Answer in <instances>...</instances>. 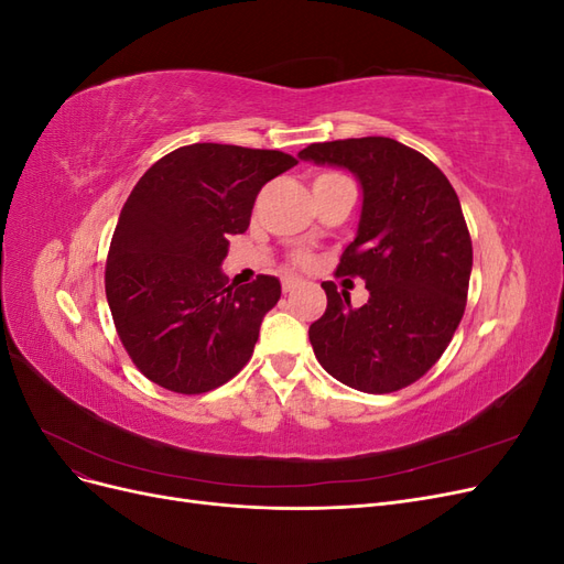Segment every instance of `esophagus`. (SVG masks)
I'll return each instance as SVG.
<instances>
[{"label":"esophagus","mask_w":564,"mask_h":564,"mask_svg":"<svg viewBox=\"0 0 564 564\" xmlns=\"http://www.w3.org/2000/svg\"><path fill=\"white\" fill-rule=\"evenodd\" d=\"M299 286H301V280H296V278H284L282 280V292L284 294H294Z\"/></svg>","instance_id":"esophagus-1"}]
</instances>
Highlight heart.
Wrapping results in <instances>:
<instances>
[{
  "instance_id": "heart-1",
  "label": "heart",
  "mask_w": 564,
  "mask_h": 564,
  "mask_svg": "<svg viewBox=\"0 0 564 564\" xmlns=\"http://www.w3.org/2000/svg\"><path fill=\"white\" fill-rule=\"evenodd\" d=\"M329 178H338V174L324 172V174H319V176L315 178V183H319V181H329ZM294 261H296L299 265H308V263H311V256L305 253V251H296V253H294Z\"/></svg>"
}]
</instances>
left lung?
I'll return each mask as SVG.
<instances>
[{
  "instance_id": "obj_1",
  "label": "left lung",
  "mask_w": 564,
  "mask_h": 564,
  "mask_svg": "<svg viewBox=\"0 0 564 564\" xmlns=\"http://www.w3.org/2000/svg\"><path fill=\"white\" fill-rule=\"evenodd\" d=\"M315 164L346 166L362 185L357 237L336 275L362 278L369 301L322 282L327 311L311 324L317 362L355 390L383 395L429 371L466 311L473 245L452 183L440 169L386 135L313 143Z\"/></svg>"
}]
</instances>
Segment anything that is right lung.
Returning a JSON list of instances; mask_svg holds the SVG:
<instances>
[{
	"label": "right lung",
	"mask_w": 564,
	"mask_h": 564,
	"mask_svg": "<svg viewBox=\"0 0 564 564\" xmlns=\"http://www.w3.org/2000/svg\"><path fill=\"white\" fill-rule=\"evenodd\" d=\"M299 160L280 150L193 143L133 185L108 251L115 329L145 379L181 395L230 381L253 352L280 280L235 286L228 237L249 228L256 195Z\"/></svg>",
	"instance_id": "right-lung-1"
}]
</instances>
